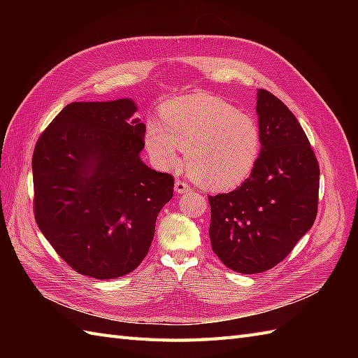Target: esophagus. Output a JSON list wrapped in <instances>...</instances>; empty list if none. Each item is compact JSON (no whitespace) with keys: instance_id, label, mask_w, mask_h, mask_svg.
<instances>
[{"instance_id":"1","label":"esophagus","mask_w":358,"mask_h":358,"mask_svg":"<svg viewBox=\"0 0 358 358\" xmlns=\"http://www.w3.org/2000/svg\"><path fill=\"white\" fill-rule=\"evenodd\" d=\"M175 191H176L178 194H185V192H189V191H191V187L188 185L187 182L176 180V183H175Z\"/></svg>"}]
</instances>
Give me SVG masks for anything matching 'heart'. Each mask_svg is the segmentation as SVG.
Returning <instances> with one entry per match:
<instances>
[{
	"instance_id": "1",
	"label": "heart",
	"mask_w": 358,
	"mask_h": 358,
	"mask_svg": "<svg viewBox=\"0 0 358 358\" xmlns=\"http://www.w3.org/2000/svg\"><path fill=\"white\" fill-rule=\"evenodd\" d=\"M162 122L150 119L145 146L161 170L179 166L185 149L187 166L201 187L227 191L251 175L262 154L257 119L209 94L178 96L161 107Z\"/></svg>"
}]
</instances>
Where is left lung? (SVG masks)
<instances>
[{
  "label": "left lung",
  "mask_w": 358,
  "mask_h": 358,
  "mask_svg": "<svg viewBox=\"0 0 358 358\" xmlns=\"http://www.w3.org/2000/svg\"><path fill=\"white\" fill-rule=\"evenodd\" d=\"M262 154L241 187L209 196L213 252L234 272L275 267L317 218L320 167L297 117L273 94L257 91Z\"/></svg>",
  "instance_id": "8db88e82"
}]
</instances>
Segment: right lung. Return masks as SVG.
<instances>
[{
    "label": "right lung",
    "instance_id": "1",
    "mask_svg": "<svg viewBox=\"0 0 358 358\" xmlns=\"http://www.w3.org/2000/svg\"><path fill=\"white\" fill-rule=\"evenodd\" d=\"M131 99L71 103L32 157L40 231L76 272L128 275L143 262L175 180L140 158L146 125Z\"/></svg>",
    "mask_w": 358,
    "mask_h": 358
}]
</instances>
